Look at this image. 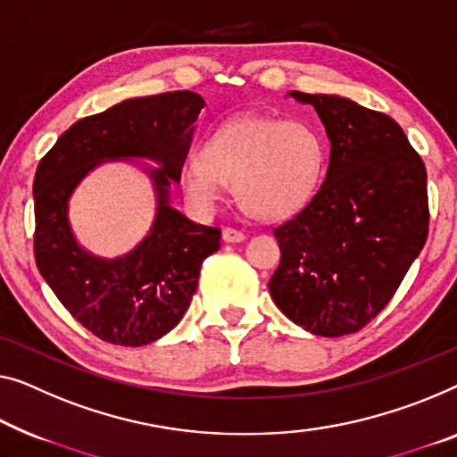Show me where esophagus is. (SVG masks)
Returning <instances> with one entry per match:
<instances>
[{
    "mask_svg": "<svg viewBox=\"0 0 457 457\" xmlns=\"http://www.w3.org/2000/svg\"><path fill=\"white\" fill-rule=\"evenodd\" d=\"M223 240L229 242V244H237V242H244L246 240V234L236 228H223Z\"/></svg>",
    "mask_w": 457,
    "mask_h": 457,
    "instance_id": "esophagus-1",
    "label": "esophagus"
}]
</instances>
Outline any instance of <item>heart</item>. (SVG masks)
I'll return each mask as SVG.
<instances>
[{
	"mask_svg": "<svg viewBox=\"0 0 457 457\" xmlns=\"http://www.w3.org/2000/svg\"><path fill=\"white\" fill-rule=\"evenodd\" d=\"M326 166L324 139L303 120L240 117L223 122L180 166V185L201 213L220 205L234 185L237 205L256 220L275 221L308 205Z\"/></svg>",
	"mask_w": 457,
	"mask_h": 457,
	"instance_id": "heart-1",
	"label": "heart"
}]
</instances>
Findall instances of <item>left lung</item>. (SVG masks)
<instances>
[{
  "label": "left lung",
  "mask_w": 457,
  "mask_h": 457,
  "mask_svg": "<svg viewBox=\"0 0 457 457\" xmlns=\"http://www.w3.org/2000/svg\"><path fill=\"white\" fill-rule=\"evenodd\" d=\"M330 139L318 193L272 228L277 308L318 337L353 335L386 308L428 236L427 170L394 119L353 100L291 92Z\"/></svg>",
  "instance_id": "left-lung-1"
}]
</instances>
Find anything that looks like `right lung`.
I'll return each mask as SVG.
<instances>
[{
  "instance_id": "obj_1",
  "label": "right lung",
  "mask_w": 457,
  "mask_h": 457,
  "mask_svg": "<svg viewBox=\"0 0 457 457\" xmlns=\"http://www.w3.org/2000/svg\"><path fill=\"white\" fill-rule=\"evenodd\" d=\"M205 102L180 90L125 100L71 125L34 174V258L65 310L111 345L143 346L180 322L196 291L201 264L220 250L221 229L190 221L168 205L180 180L193 122ZM152 157L159 215L131 255L102 262L81 251L66 223V201L102 159Z\"/></svg>"
}]
</instances>
